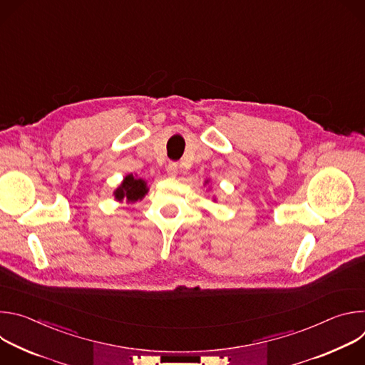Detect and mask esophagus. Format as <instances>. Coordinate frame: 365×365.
<instances>
[{"label":"esophagus","mask_w":365,"mask_h":365,"mask_svg":"<svg viewBox=\"0 0 365 365\" xmlns=\"http://www.w3.org/2000/svg\"><path fill=\"white\" fill-rule=\"evenodd\" d=\"M166 172H168V176H170V178H176V175H178V172H179V166H178V163H169V165H168V168H166Z\"/></svg>","instance_id":"obj_1"}]
</instances>
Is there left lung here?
<instances>
[{
    "label": "left lung",
    "mask_w": 365,
    "mask_h": 365,
    "mask_svg": "<svg viewBox=\"0 0 365 365\" xmlns=\"http://www.w3.org/2000/svg\"><path fill=\"white\" fill-rule=\"evenodd\" d=\"M206 182H207V180H206Z\"/></svg>",
    "instance_id": "obj_1"
}]
</instances>
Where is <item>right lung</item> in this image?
Returning <instances> with one entry per match:
<instances>
[{
  "instance_id": "right-lung-1",
  "label": "right lung",
  "mask_w": 365,
  "mask_h": 365,
  "mask_svg": "<svg viewBox=\"0 0 365 365\" xmlns=\"http://www.w3.org/2000/svg\"><path fill=\"white\" fill-rule=\"evenodd\" d=\"M148 192L147 183L144 179L141 178H135L133 175H127L123 180V183L115 189L114 196L117 200H123L127 199V202H137L141 200L145 193Z\"/></svg>"
}]
</instances>
